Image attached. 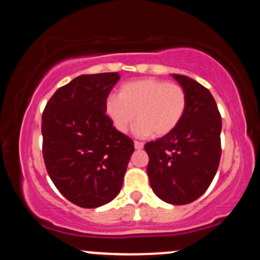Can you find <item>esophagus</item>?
I'll return each mask as SVG.
<instances>
[{
    "label": "esophagus",
    "instance_id": "1",
    "mask_svg": "<svg viewBox=\"0 0 260 260\" xmlns=\"http://www.w3.org/2000/svg\"><path fill=\"white\" fill-rule=\"evenodd\" d=\"M143 147H144V144H143L142 142H134V148L137 149V150H140V149H143Z\"/></svg>",
    "mask_w": 260,
    "mask_h": 260
}]
</instances>
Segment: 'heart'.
Listing matches in <instances>:
<instances>
[{"instance_id": "obj_1", "label": "heart", "mask_w": 260, "mask_h": 260, "mask_svg": "<svg viewBox=\"0 0 260 260\" xmlns=\"http://www.w3.org/2000/svg\"><path fill=\"white\" fill-rule=\"evenodd\" d=\"M187 104L186 90L181 85L144 78L122 85L118 96L106 100L105 111L118 132L127 133L137 118L139 137H164L183 120Z\"/></svg>"}]
</instances>
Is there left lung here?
I'll return each instance as SVG.
<instances>
[{
	"label": "left lung",
	"instance_id": "1",
	"mask_svg": "<svg viewBox=\"0 0 260 260\" xmlns=\"http://www.w3.org/2000/svg\"><path fill=\"white\" fill-rule=\"evenodd\" d=\"M187 94L178 127L144 145L151 189L174 205L194 202L210 186L221 157V116L211 92L194 79L172 74Z\"/></svg>",
	"mask_w": 260,
	"mask_h": 260
}]
</instances>
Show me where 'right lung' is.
Here are the masks:
<instances>
[{
    "label": "right lung",
    "instance_id": "1",
    "mask_svg": "<svg viewBox=\"0 0 260 260\" xmlns=\"http://www.w3.org/2000/svg\"><path fill=\"white\" fill-rule=\"evenodd\" d=\"M120 74H83L56 90L43 112V156L64 198L80 208L107 204L120 193L134 151L105 104Z\"/></svg>",
    "mask_w": 260,
    "mask_h": 260
}]
</instances>
